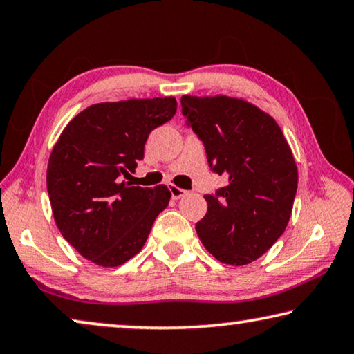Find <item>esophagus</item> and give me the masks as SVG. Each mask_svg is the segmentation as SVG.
I'll return each mask as SVG.
<instances>
[{
  "label": "esophagus",
  "mask_w": 354,
  "mask_h": 354,
  "mask_svg": "<svg viewBox=\"0 0 354 354\" xmlns=\"http://www.w3.org/2000/svg\"><path fill=\"white\" fill-rule=\"evenodd\" d=\"M169 191H171L172 199H180V198H183L185 194H187V191L176 187V185H169Z\"/></svg>",
  "instance_id": "34e87169"
}]
</instances>
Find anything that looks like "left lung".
Instances as JSON below:
<instances>
[{
    "mask_svg": "<svg viewBox=\"0 0 354 354\" xmlns=\"http://www.w3.org/2000/svg\"><path fill=\"white\" fill-rule=\"evenodd\" d=\"M182 113L213 172L227 178L216 196H204L208 208L196 232L219 262L251 263L290 221L298 187L292 149L276 120L245 98L183 95Z\"/></svg>",
    "mask_w": 354,
    "mask_h": 354,
    "instance_id": "1",
    "label": "left lung"
}]
</instances>
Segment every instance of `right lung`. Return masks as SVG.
<instances>
[{"label":"right lung","mask_w":354,"mask_h":354,"mask_svg":"<svg viewBox=\"0 0 354 354\" xmlns=\"http://www.w3.org/2000/svg\"><path fill=\"white\" fill-rule=\"evenodd\" d=\"M177 111L174 97L95 103L66 125L46 167L57 229L84 259L105 268L141 251L155 218L169 204L166 185L131 187L149 133Z\"/></svg>","instance_id":"add662e5"}]
</instances>
